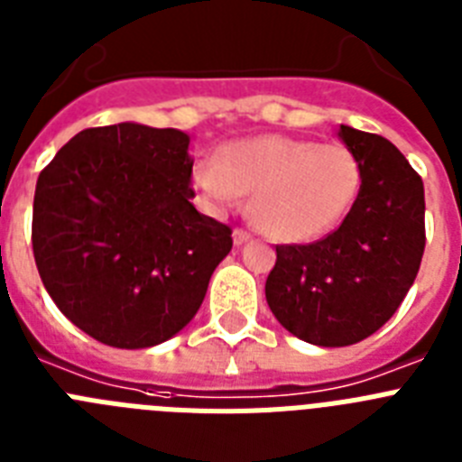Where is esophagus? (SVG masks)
<instances>
[{
	"instance_id": "1",
	"label": "esophagus",
	"mask_w": 462,
	"mask_h": 462,
	"mask_svg": "<svg viewBox=\"0 0 462 462\" xmlns=\"http://www.w3.org/2000/svg\"><path fill=\"white\" fill-rule=\"evenodd\" d=\"M252 238V234L250 231H245V228H236L234 231V240H236V245H243V243H247V240Z\"/></svg>"
}]
</instances>
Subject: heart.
<instances>
[{
    "label": "heart",
    "mask_w": 462,
    "mask_h": 462,
    "mask_svg": "<svg viewBox=\"0 0 462 462\" xmlns=\"http://www.w3.org/2000/svg\"><path fill=\"white\" fill-rule=\"evenodd\" d=\"M199 189L215 208H234L254 194L252 215L263 234L303 243L336 226L361 187V166L340 143L310 138H245L206 157L194 171Z\"/></svg>",
    "instance_id": "heart-1"
}]
</instances>
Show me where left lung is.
<instances>
[{
  "label": "left lung",
  "mask_w": 462,
  "mask_h": 462,
  "mask_svg": "<svg viewBox=\"0 0 462 462\" xmlns=\"http://www.w3.org/2000/svg\"><path fill=\"white\" fill-rule=\"evenodd\" d=\"M361 189L340 226L305 245H277L266 300L289 333L319 346L365 340L395 314L426 247L423 180L383 136L340 125Z\"/></svg>",
  "instance_id": "1"
}]
</instances>
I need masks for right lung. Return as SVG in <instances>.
I'll return each instance as SVG.
<instances>
[{
	"label": "right lung",
	"mask_w": 462,
	"mask_h": 462,
	"mask_svg": "<svg viewBox=\"0 0 462 462\" xmlns=\"http://www.w3.org/2000/svg\"><path fill=\"white\" fill-rule=\"evenodd\" d=\"M189 136L120 122L89 126L39 173L32 250L60 312L120 349L191 321L231 226L191 206Z\"/></svg>",
	"instance_id": "obj_1"
}]
</instances>
